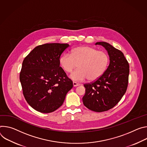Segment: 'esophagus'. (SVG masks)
I'll list each match as a JSON object with an SVG mask.
<instances>
[{"instance_id":"34e87169","label":"esophagus","mask_w":147,"mask_h":147,"mask_svg":"<svg viewBox=\"0 0 147 147\" xmlns=\"http://www.w3.org/2000/svg\"><path fill=\"white\" fill-rule=\"evenodd\" d=\"M73 85H74V87H76V86H78L80 85V84L77 83V82H73Z\"/></svg>"}]
</instances>
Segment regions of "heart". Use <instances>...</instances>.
Here are the masks:
<instances>
[{
  "instance_id": "heart-1",
  "label": "heart",
  "mask_w": 147,
  "mask_h": 147,
  "mask_svg": "<svg viewBox=\"0 0 147 147\" xmlns=\"http://www.w3.org/2000/svg\"><path fill=\"white\" fill-rule=\"evenodd\" d=\"M63 69L67 73L71 72L78 65L79 68L73 72L70 77L74 80H96L105 72L109 62L107 54L103 51H97L89 46L75 48L72 54L64 53L59 59Z\"/></svg>"
}]
</instances>
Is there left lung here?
Returning <instances> with one entry per match:
<instances>
[{"mask_svg": "<svg viewBox=\"0 0 147 147\" xmlns=\"http://www.w3.org/2000/svg\"><path fill=\"white\" fill-rule=\"evenodd\" d=\"M95 45H101L106 48L110 57V63L100 78L84 84L86 89L82 100L88 109L103 112L115 107L125 94L129 67L121 51L106 42H97Z\"/></svg>", "mask_w": 147, "mask_h": 147, "instance_id": "1", "label": "left lung"}]
</instances>
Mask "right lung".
<instances>
[{
    "label": "right lung",
    "mask_w": 147,
    "mask_h": 147,
    "mask_svg": "<svg viewBox=\"0 0 147 147\" xmlns=\"http://www.w3.org/2000/svg\"><path fill=\"white\" fill-rule=\"evenodd\" d=\"M68 44L46 43L35 47L24 59L20 74L23 93L36 110L48 113L61 107L73 82L59 67Z\"/></svg>",
    "instance_id": "obj_1"
}]
</instances>
